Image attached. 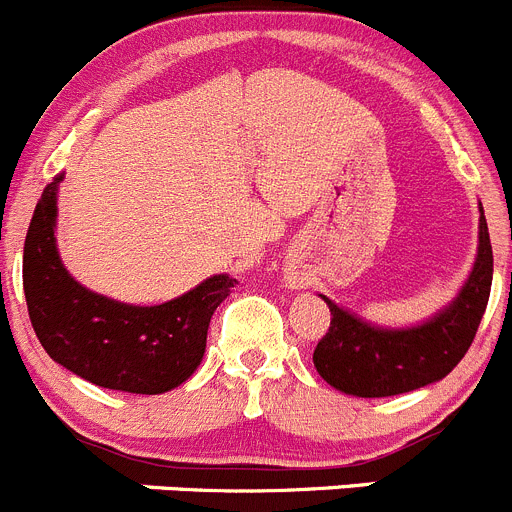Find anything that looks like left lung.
I'll list each match as a JSON object with an SVG mask.
<instances>
[{"mask_svg":"<svg viewBox=\"0 0 512 512\" xmlns=\"http://www.w3.org/2000/svg\"><path fill=\"white\" fill-rule=\"evenodd\" d=\"M493 286V246L480 206L478 256L455 299L427 321L405 329L374 326L344 306L326 301L332 324L314 349L324 382L354 397H392L440 382L470 349Z\"/></svg>","mask_w":512,"mask_h":512,"instance_id":"1","label":"left lung"}]
</instances>
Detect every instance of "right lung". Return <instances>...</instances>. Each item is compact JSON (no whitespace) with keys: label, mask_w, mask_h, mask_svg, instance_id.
<instances>
[{"label":"right lung","mask_w":512,"mask_h":512,"mask_svg":"<svg viewBox=\"0 0 512 512\" xmlns=\"http://www.w3.org/2000/svg\"><path fill=\"white\" fill-rule=\"evenodd\" d=\"M57 175L34 208L24 238L22 284L34 334L77 377L130 394L180 387L201 364L213 311L236 279L216 274L155 306L115 301L72 279L57 251Z\"/></svg>","instance_id":"obj_1"}]
</instances>
